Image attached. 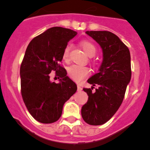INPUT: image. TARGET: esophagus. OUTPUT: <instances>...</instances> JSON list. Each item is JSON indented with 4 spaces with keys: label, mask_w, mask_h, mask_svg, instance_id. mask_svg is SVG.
<instances>
[{
    "label": "esophagus",
    "mask_w": 150,
    "mask_h": 150,
    "mask_svg": "<svg viewBox=\"0 0 150 150\" xmlns=\"http://www.w3.org/2000/svg\"><path fill=\"white\" fill-rule=\"evenodd\" d=\"M82 88H81V86H79V85H78V91H82Z\"/></svg>",
    "instance_id": "obj_1"
}]
</instances>
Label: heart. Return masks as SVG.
I'll use <instances>...</instances> for the list:
<instances>
[{"mask_svg": "<svg viewBox=\"0 0 150 150\" xmlns=\"http://www.w3.org/2000/svg\"><path fill=\"white\" fill-rule=\"evenodd\" d=\"M81 46L89 57H93L96 54V48L91 42L88 41V40H83L81 42ZM69 51H70V46L67 45L64 48L62 54L63 59L64 61L69 60ZM89 72H90V70L87 67L79 65V64H72V66L69 67L67 69L68 76L75 81H81L87 75H88Z\"/></svg>", "mask_w": 150, "mask_h": 150, "instance_id": "b5f03b06", "label": "heart"}]
</instances>
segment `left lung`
I'll use <instances>...</instances> for the list:
<instances>
[{
	"label": "left lung",
	"instance_id": "1",
	"mask_svg": "<svg viewBox=\"0 0 150 150\" xmlns=\"http://www.w3.org/2000/svg\"><path fill=\"white\" fill-rule=\"evenodd\" d=\"M102 47L103 61L99 72L88 83L91 88H84L88 96L81 109L84 121L99 125L108 121L121 105L127 86L131 81V55L128 48L114 33L109 31H86ZM98 86L95 92L94 86Z\"/></svg>",
	"mask_w": 150,
	"mask_h": 150
}]
</instances>
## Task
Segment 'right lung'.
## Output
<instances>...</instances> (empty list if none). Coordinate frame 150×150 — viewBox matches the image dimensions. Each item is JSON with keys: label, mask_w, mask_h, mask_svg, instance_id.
I'll use <instances>...</instances> for the list:
<instances>
[{"label": "right lung", "mask_w": 150, "mask_h": 150, "mask_svg": "<svg viewBox=\"0 0 150 150\" xmlns=\"http://www.w3.org/2000/svg\"><path fill=\"white\" fill-rule=\"evenodd\" d=\"M77 32L54 27L29 43L20 67L21 93L29 112L37 121L52 123L59 119L64 104L76 92L77 86L59 64L64 48ZM55 71L59 84L51 82Z\"/></svg>", "instance_id": "add662e5"}]
</instances>
